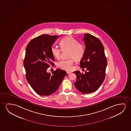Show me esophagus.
<instances>
[{
    "instance_id": "1",
    "label": "esophagus",
    "mask_w": 131,
    "mask_h": 131,
    "mask_svg": "<svg viewBox=\"0 0 131 131\" xmlns=\"http://www.w3.org/2000/svg\"><path fill=\"white\" fill-rule=\"evenodd\" d=\"M67 74H70L71 73V72H69V71H67Z\"/></svg>"
}]
</instances>
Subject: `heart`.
<instances>
[{
	"label": "heart",
	"mask_w": 131,
	"mask_h": 131,
	"mask_svg": "<svg viewBox=\"0 0 131 131\" xmlns=\"http://www.w3.org/2000/svg\"><path fill=\"white\" fill-rule=\"evenodd\" d=\"M59 45L62 50L69 51L68 57L70 59L59 61L57 63V66L63 70H70L74 64V59L75 60L79 61L83 58L85 52V46L71 36L62 39L59 42ZM61 49L56 46L51 47L52 53L56 59L60 57Z\"/></svg>",
	"instance_id": "heart-1"
}]
</instances>
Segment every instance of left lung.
<instances>
[{
  "label": "left lung",
  "mask_w": 131,
  "mask_h": 131,
  "mask_svg": "<svg viewBox=\"0 0 131 131\" xmlns=\"http://www.w3.org/2000/svg\"><path fill=\"white\" fill-rule=\"evenodd\" d=\"M83 40L85 52L80 61V66L86 69L84 74L74 71L77 77L74 85L81 92L89 94L97 91L104 82L107 60L104 46L98 38L86 33Z\"/></svg>",
  "instance_id": "8db88e82"
}]
</instances>
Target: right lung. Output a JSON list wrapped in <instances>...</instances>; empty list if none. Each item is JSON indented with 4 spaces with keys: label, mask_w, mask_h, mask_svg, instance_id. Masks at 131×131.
<instances>
[{
    "label": "right lung",
    "mask_w": 131,
    "mask_h": 131,
    "mask_svg": "<svg viewBox=\"0 0 131 131\" xmlns=\"http://www.w3.org/2000/svg\"><path fill=\"white\" fill-rule=\"evenodd\" d=\"M58 36L42 35L31 40L27 46L23 61L27 82L40 95L55 92L66 76L65 71L57 69L52 74L47 72L55 59L51 49Z\"/></svg>",
    "instance_id": "right-lung-1"
}]
</instances>
